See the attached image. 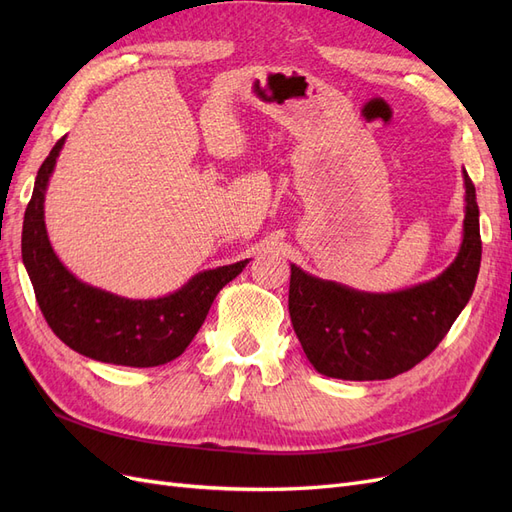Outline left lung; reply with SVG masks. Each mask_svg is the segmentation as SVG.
I'll return each instance as SVG.
<instances>
[{
  "label": "left lung",
  "mask_w": 512,
  "mask_h": 512,
  "mask_svg": "<svg viewBox=\"0 0 512 512\" xmlns=\"http://www.w3.org/2000/svg\"><path fill=\"white\" fill-rule=\"evenodd\" d=\"M463 185L461 247L451 265L429 282L395 292H363L290 265V320L318 374L386 380L436 350L472 297L483 252L476 190L466 170Z\"/></svg>",
  "instance_id": "obj_1"
}]
</instances>
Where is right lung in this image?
Instances as JSON below:
<instances>
[{"mask_svg": "<svg viewBox=\"0 0 512 512\" xmlns=\"http://www.w3.org/2000/svg\"><path fill=\"white\" fill-rule=\"evenodd\" d=\"M64 141L66 136L59 138L38 170L21 237L23 265L44 320L61 342L94 361L156 367L177 359L203 327L218 292L250 260L196 273L188 284L158 299H126L76 280L53 252L44 224L46 185Z\"/></svg>", "mask_w": 512, "mask_h": 512, "instance_id": "1", "label": "right lung"}]
</instances>
